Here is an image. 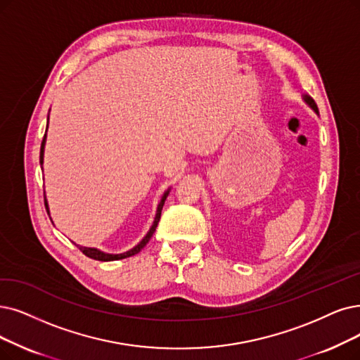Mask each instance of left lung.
Instances as JSON below:
<instances>
[{
    "mask_svg": "<svg viewBox=\"0 0 360 360\" xmlns=\"http://www.w3.org/2000/svg\"><path fill=\"white\" fill-rule=\"evenodd\" d=\"M303 100H304V102L316 112V113H318L319 115V110H318V106H316V103H314V100L310 97V96H307V94H303Z\"/></svg>",
    "mask_w": 360,
    "mask_h": 360,
    "instance_id": "8db88e82",
    "label": "left lung"
}]
</instances>
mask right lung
Instances as JSON below:
<instances>
[{"mask_svg": "<svg viewBox=\"0 0 360 360\" xmlns=\"http://www.w3.org/2000/svg\"><path fill=\"white\" fill-rule=\"evenodd\" d=\"M47 127H49V122H47ZM46 139H47V133L44 134V139H42V143H41V152H39V164H41V168H42V162H44ZM169 191H171V189H167V191L164 192V195H162V198H161V200H160V204H158L156 214H155V220H153V223H152V226H150V229H149V232L146 233V236H145V238H143V239L137 243V245H136L134 248L128 250V251H125V252H122V254H108V252H103V251H100V250H97V248L81 247V245H78V248H79L85 255H87V257L94 258V260H98V262H113V260H121V258L131 257V255H134V254L140 252V251H141V248H145V247H146V243L149 242V239H150V238H152V235L155 233L156 226H158V223H160V219H161V211H162V207H164V204H165V199H167V196H168ZM46 208H47V212H50V211H49L47 199H46Z\"/></svg>", "mask_w": 360, "mask_h": 360, "instance_id": "1", "label": "right lung"}]
</instances>
